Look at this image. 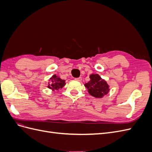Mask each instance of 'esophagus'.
Here are the masks:
<instances>
[{
	"instance_id": "1",
	"label": "esophagus",
	"mask_w": 152,
	"mask_h": 152,
	"mask_svg": "<svg viewBox=\"0 0 152 152\" xmlns=\"http://www.w3.org/2000/svg\"><path fill=\"white\" fill-rule=\"evenodd\" d=\"M82 77H79V78H75V80H77V81H81L82 80Z\"/></svg>"
}]
</instances>
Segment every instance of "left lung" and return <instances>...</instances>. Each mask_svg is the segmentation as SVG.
Segmentation results:
<instances>
[{"label":"left lung","mask_w":152,"mask_h":152,"mask_svg":"<svg viewBox=\"0 0 152 152\" xmlns=\"http://www.w3.org/2000/svg\"><path fill=\"white\" fill-rule=\"evenodd\" d=\"M90 81L84 86L88 89L89 93L95 98H102L107 94L110 91L109 86L107 82L102 79L98 74L90 75Z\"/></svg>","instance_id":"obj_1"}]
</instances>
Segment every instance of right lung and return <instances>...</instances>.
I'll return each instance as SVG.
<instances>
[{
	"label": "right lung",
	"instance_id": "1",
	"mask_svg": "<svg viewBox=\"0 0 152 152\" xmlns=\"http://www.w3.org/2000/svg\"><path fill=\"white\" fill-rule=\"evenodd\" d=\"M65 84V80H62L56 75H54L50 79V82H49L48 87L53 91H58L59 89L62 88Z\"/></svg>",
	"mask_w": 152,
	"mask_h": 152
}]
</instances>
